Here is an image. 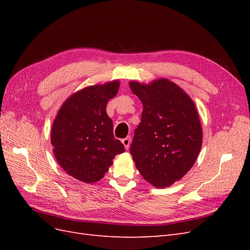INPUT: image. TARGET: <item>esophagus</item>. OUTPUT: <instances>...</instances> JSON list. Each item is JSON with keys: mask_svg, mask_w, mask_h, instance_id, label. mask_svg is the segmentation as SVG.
Listing matches in <instances>:
<instances>
[{"mask_svg": "<svg viewBox=\"0 0 250 250\" xmlns=\"http://www.w3.org/2000/svg\"><path fill=\"white\" fill-rule=\"evenodd\" d=\"M122 143H123V145H124L125 149H128V148H129V146H130L131 138H130V137H127V138L123 139V140H122Z\"/></svg>", "mask_w": 250, "mask_h": 250, "instance_id": "esophagus-1", "label": "esophagus"}]
</instances>
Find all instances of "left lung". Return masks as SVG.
<instances>
[{
  "label": "left lung",
  "instance_id": "left-lung-1",
  "mask_svg": "<svg viewBox=\"0 0 250 250\" xmlns=\"http://www.w3.org/2000/svg\"><path fill=\"white\" fill-rule=\"evenodd\" d=\"M129 86L143 104L130 147L135 167L153 187H170L191 170L202 146L195 103L167 78L148 84L130 81Z\"/></svg>",
  "mask_w": 250,
  "mask_h": 250
}]
</instances>
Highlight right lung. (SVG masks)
Instances as JSON below:
<instances>
[{"label": "right lung", "mask_w": 250, "mask_h": 250, "mask_svg": "<svg viewBox=\"0 0 250 250\" xmlns=\"http://www.w3.org/2000/svg\"><path fill=\"white\" fill-rule=\"evenodd\" d=\"M119 80L82 88L58 110L51 129L57 163L70 176L86 184L104 177L124 145L113 137L106 104L118 93Z\"/></svg>", "instance_id": "add662e5"}]
</instances>
